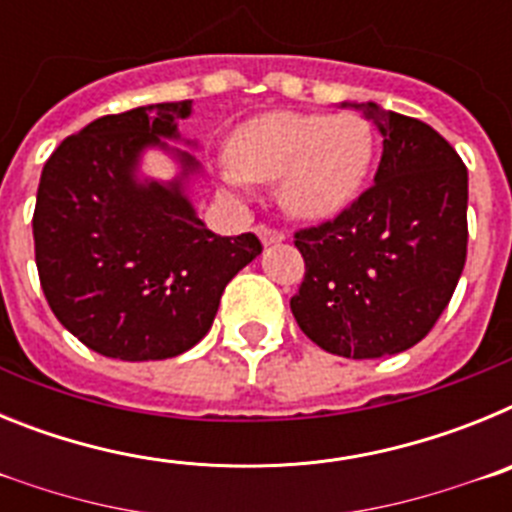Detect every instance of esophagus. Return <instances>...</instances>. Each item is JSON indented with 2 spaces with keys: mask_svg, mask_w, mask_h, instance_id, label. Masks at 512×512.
<instances>
[{
  "mask_svg": "<svg viewBox=\"0 0 512 512\" xmlns=\"http://www.w3.org/2000/svg\"><path fill=\"white\" fill-rule=\"evenodd\" d=\"M256 235H259L264 246H274V243L284 241V233H279V230L274 228H266V225H259V228H256Z\"/></svg>",
  "mask_w": 512,
  "mask_h": 512,
  "instance_id": "esophagus-1",
  "label": "esophagus"
}]
</instances>
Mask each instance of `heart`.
Instances as JSON below:
<instances>
[{"instance_id": "heart-1", "label": "heart", "mask_w": 512, "mask_h": 512, "mask_svg": "<svg viewBox=\"0 0 512 512\" xmlns=\"http://www.w3.org/2000/svg\"><path fill=\"white\" fill-rule=\"evenodd\" d=\"M372 158L374 133L359 115L269 112L235 130L217 176L233 197H246L251 182H279L289 215L330 220L359 197Z\"/></svg>"}]
</instances>
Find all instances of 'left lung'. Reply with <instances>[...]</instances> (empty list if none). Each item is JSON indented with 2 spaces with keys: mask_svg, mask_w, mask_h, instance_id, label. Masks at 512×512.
Segmentation results:
<instances>
[{
  "mask_svg": "<svg viewBox=\"0 0 512 512\" xmlns=\"http://www.w3.org/2000/svg\"><path fill=\"white\" fill-rule=\"evenodd\" d=\"M382 135L374 187L336 220L300 230L305 279L289 307L323 351L379 359L408 351L446 310L467 261L469 176L431 125L343 102Z\"/></svg>",
  "mask_w": 512,
  "mask_h": 512,
  "instance_id": "left-lung-1",
  "label": "left lung"
}]
</instances>
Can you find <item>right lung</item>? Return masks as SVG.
Here are the masks:
<instances>
[{"mask_svg":"<svg viewBox=\"0 0 512 512\" xmlns=\"http://www.w3.org/2000/svg\"><path fill=\"white\" fill-rule=\"evenodd\" d=\"M192 99L104 115L45 161L33 215L35 264L53 315L110 359H171L200 343L230 279L261 253L253 233L217 235L192 205L202 164L179 133ZM148 150L177 176L142 174Z\"/></svg>","mask_w":512,"mask_h":512,"instance_id":"add662e5","label":"right lung"}]
</instances>
